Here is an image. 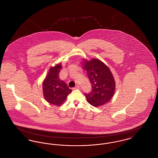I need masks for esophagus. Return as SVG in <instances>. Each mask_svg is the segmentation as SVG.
I'll return each instance as SVG.
<instances>
[{"instance_id":"obj_1","label":"esophagus","mask_w":158,"mask_h":158,"mask_svg":"<svg viewBox=\"0 0 158 158\" xmlns=\"http://www.w3.org/2000/svg\"><path fill=\"white\" fill-rule=\"evenodd\" d=\"M80 88V87H79V85H76L75 87L73 88V89H79Z\"/></svg>"}]
</instances>
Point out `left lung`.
<instances>
[{"label":"left lung","mask_w":158,"mask_h":158,"mask_svg":"<svg viewBox=\"0 0 158 158\" xmlns=\"http://www.w3.org/2000/svg\"><path fill=\"white\" fill-rule=\"evenodd\" d=\"M83 68L86 70L92 85V91L85 94L87 101L94 106L104 105L113 97L115 83L109 68L101 60H83Z\"/></svg>","instance_id":"8db88e82"}]
</instances>
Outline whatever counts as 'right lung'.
<instances>
[{
	"instance_id": "right-lung-1",
	"label": "right lung",
	"mask_w": 158,
	"mask_h": 158,
	"mask_svg": "<svg viewBox=\"0 0 158 158\" xmlns=\"http://www.w3.org/2000/svg\"><path fill=\"white\" fill-rule=\"evenodd\" d=\"M61 69L60 63L50 68L43 82V95L45 100L48 103L57 106L61 105L72 91L66 83L60 79L59 73Z\"/></svg>"
}]
</instances>
